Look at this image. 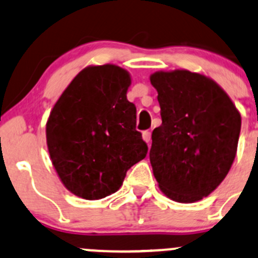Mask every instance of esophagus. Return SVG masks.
I'll list each match as a JSON object with an SVG mask.
<instances>
[{"instance_id":"obj_1","label":"esophagus","mask_w":258,"mask_h":258,"mask_svg":"<svg viewBox=\"0 0 258 258\" xmlns=\"http://www.w3.org/2000/svg\"><path fill=\"white\" fill-rule=\"evenodd\" d=\"M142 139H144L145 142L150 144V141H151V132L144 131V134H142Z\"/></svg>"}]
</instances>
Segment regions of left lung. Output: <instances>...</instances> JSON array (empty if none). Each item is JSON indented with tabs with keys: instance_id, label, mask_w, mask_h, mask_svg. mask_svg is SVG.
Segmentation results:
<instances>
[{
	"instance_id": "left-lung-1",
	"label": "left lung",
	"mask_w": 258,
	"mask_h": 258,
	"mask_svg": "<svg viewBox=\"0 0 258 258\" xmlns=\"http://www.w3.org/2000/svg\"><path fill=\"white\" fill-rule=\"evenodd\" d=\"M161 126L152 131L154 175L167 198L192 203L208 197L236 157L241 114L214 81L189 71L156 72Z\"/></svg>"
}]
</instances>
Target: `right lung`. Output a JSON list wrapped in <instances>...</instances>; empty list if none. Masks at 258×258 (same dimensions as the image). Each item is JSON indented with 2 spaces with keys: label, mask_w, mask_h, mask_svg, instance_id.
I'll use <instances>...</instances> for the list:
<instances>
[{
  "label": "right lung",
  "mask_w": 258,
  "mask_h": 258,
  "mask_svg": "<svg viewBox=\"0 0 258 258\" xmlns=\"http://www.w3.org/2000/svg\"><path fill=\"white\" fill-rule=\"evenodd\" d=\"M128 72L112 64L88 67L50 112L46 144L64 186L88 201L121 187L127 170L145 159L136 107L127 99Z\"/></svg>",
  "instance_id": "1"
}]
</instances>
